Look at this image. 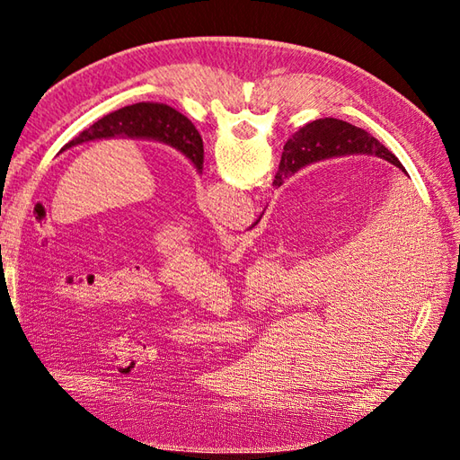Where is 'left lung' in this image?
Here are the masks:
<instances>
[{
    "label": "left lung",
    "mask_w": 460,
    "mask_h": 460,
    "mask_svg": "<svg viewBox=\"0 0 460 460\" xmlns=\"http://www.w3.org/2000/svg\"><path fill=\"white\" fill-rule=\"evenodd\" d=\"M111 137H130V140H149L171 146L182 153L199 172L203 169V140L191 120L171 105L151 102L134 103L105 115L61 147L59 153L95 140H111Z\"/></svg>",
    "instance_id": "8db88e82"
}]
</instances>
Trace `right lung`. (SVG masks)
<instances>
[{"mask_svg": "<svg viewBox=\"0 0 460 460\" xmlns=\"http://www.w3.org/2000/svg\"><path fill=\"white\" fill-rule=\"evenodd\" d=\"M347 155L380 157L395 164L402 172H407L394 153L382 146L367 130L353 127V124L340 119H318L309 122L307 127L299 128L286 142L280 166H278L272 186L280 188L286 178L294 176L297 171L313 163ZM261 217L253 222L252 228L261 220Z\"/></svg>", "mask_w": 460, "mask_h": 460, "instance_id": "right-lung-1", "label": "right lung"}]
</instances>
